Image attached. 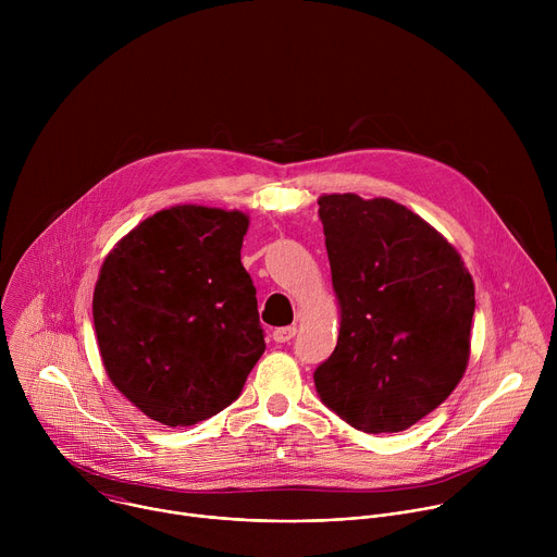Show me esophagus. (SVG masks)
I'll use <instances>...</instances> for the list:
<instances>
[{
	"label": "esophagus",
	"mask_w": 557,
	"mask_h": 557,
	"mask_svg": "<svg viewBox=\"0 0 557 557\" xmlns=\"http://www.w3.org/2000/svg\"><path fill=\"white\" fill-rule=\"evenodd\" d=\"M295 333H297L295 326H282V329H275V331H273V339H275L277 344H286V342H290V339L295 337Z\"/></svg>",
	"instance_id": "34e87169"
}]
</instances>
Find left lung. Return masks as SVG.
I'll use <instances>...</instances> for the list:
<instances>
[{
  "label": "left lung",
  "instance_id": "left-lung-1",
  "mask_svg": "<svg viewBox=\"0 0 557 557\" xmlns=\"http://www.w3.org/2000/svg\"><path fill=\"white\" fill-rule=\"evenodd\" d=\"M317 205L339 337L314 370V387L352 428L404 432L467 370L473 280L445 237L399 202L324 194Z\"/></svg>",
  "mask_w": 557,
  "mask_h": 557
}]
</instances>
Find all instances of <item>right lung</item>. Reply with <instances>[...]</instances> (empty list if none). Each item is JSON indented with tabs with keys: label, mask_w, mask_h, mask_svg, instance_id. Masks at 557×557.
<instances>
[{
	"label": "right lung",
	"mask_w": 557,
	"mask_h": 557,
	"mask_svg": "<svg viewBox=\"0 0 557 557\" xmlns=\"http://www.w3.org/2000/svg\"><path fill=\"white\" fill-rule=\"evenodd\" d=\"M247 228L243 211L176 205L103 260L92 297L101 361L151 421L187 428L218 414L267 348L240 260Z\"/></svg>",
	"instance_id": "right-lung-1"
}]
</instances>
